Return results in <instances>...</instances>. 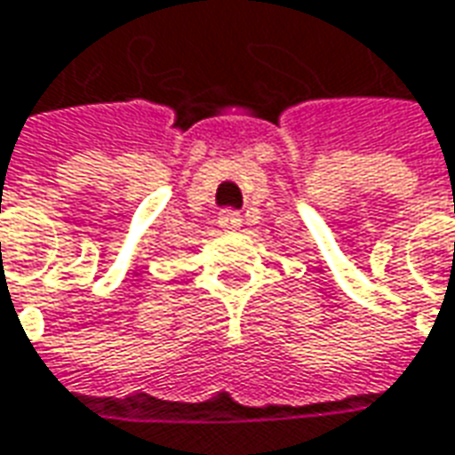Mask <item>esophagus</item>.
Masks as SVG:
<instances>
[{
  "mask_svg": "<svg viewBox=\"0 0 455 455\" xmlns=\"http://www.w3.org/2000/svg\"><path fill=\"white\" fill-rule=\"evenodd\" d=\"M218 222H220V228H225V230H237V228L243 225V218H240V212H237V211H230V208H225V211L220 212Z\"/></svg>",
  "mask_w": 455,
  "mask_h": 455,
  "instance_id": "esophagus-1",
  "label": "esophagus"
}]
</instances>
